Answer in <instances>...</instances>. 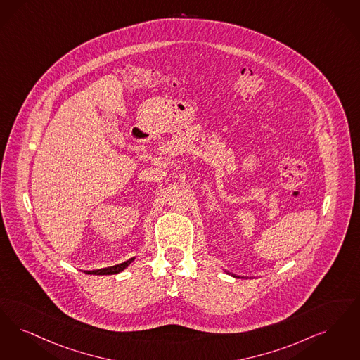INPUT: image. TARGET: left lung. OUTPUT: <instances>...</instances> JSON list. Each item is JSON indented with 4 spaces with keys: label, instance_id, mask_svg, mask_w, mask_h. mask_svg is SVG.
Segmentation results:
<instances>
[{
    "label": "left lung",
    "instance_id": "1",
    "mask_svg": "<svg viewBox=\"0 0 360 360\" xmlns=\"http://www.w3.org/2000/svg\"><path fill=\"white\" fill-rule=\"evenodd\" d=\"M231 276H234V274H231ZM234 277H237V276H234Z\"/></svg>",
    "mask_w": 360,
    "mask_h": 360
}]
</instances>
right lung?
<instances>
[{"mask_svg":"<svg viewBox=\"0 0 360 360\" xmlns=\"http://www.w3.org/2000/svg\"><path fill=\"white\" fill-rule=\"evenodd\" d=\"M134 259H135V257L127 259V261H124V262H122V264H117L115 266H110V268H104V269H98V271H86V274H99V276L120 274V272H123V271L129 266V264H131Z\"/></svg>","mask_w":360,"mask_h":360,"instance_id":"right-lung-1","label":"right lung"}]
</instances>
